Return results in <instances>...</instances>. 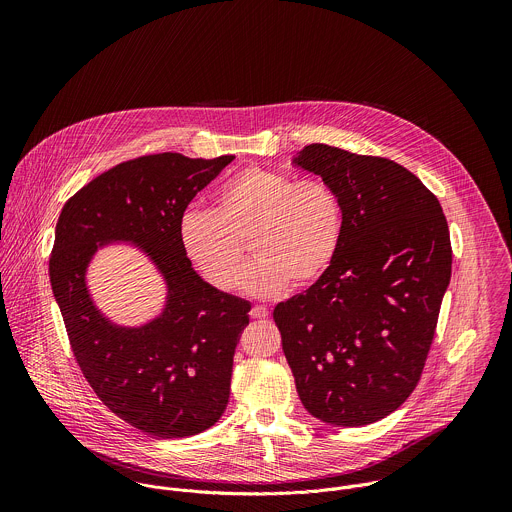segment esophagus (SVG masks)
Segmentation results:
<instances>
[{
	"label": "esophagus",
	"mask_w": 512,
	"mask_h": 512,
	"mask_svg": "<svg viewBox=\"0 0 512 512\" xmlns=\"http://www.w3.org/2000/svg\"><path fill=\"white\" fill-rule=\"evenodd\" d=\"M267 316H269V310L265 306H253L251 308V318L261 320V318H267Z\"/></svg>",
	"instance_id": "esophagus-1"
}]
</instances>
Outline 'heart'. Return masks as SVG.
Instances as JSON below:
<instances>
[{"mask_svg":"<svg viewBox=\"0 0 512 512\" xmlns=\"http://www.w3.org/2000/svg\"><path fill=\"white\" fill-rule=\"evenodd\" d=\"M344 233V206L322 180H300L267 168H247L216 192L214 210L190 208L180 218L188 261L216 289L237 283L245 243L255 261L241 285L251 296L273 298L294 281H318L334 263Z\"/></svg>","mask_w":512,"mask_h":512,"instance_id":"b5f03b06","label":"heart"}]
</instances>
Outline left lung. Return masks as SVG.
<instances>
[{"label": "left lung", "instance_id": "obj_1", "mask_svg": "<svg viewBox=\"0 0 512 512\" xmlns=\"http://www.w3.org/2000/svg\"><path fill=\"white\" fill-rule=\"evenodd\" d=\"M291 162L338 192L344 233L330 269L275 306L283 354L316 419L369 425L421 377L452 277L446 216L393 160L312 143Z\"/></svg>", "mask_w": 512, "mask_h": 512}]
</instances>
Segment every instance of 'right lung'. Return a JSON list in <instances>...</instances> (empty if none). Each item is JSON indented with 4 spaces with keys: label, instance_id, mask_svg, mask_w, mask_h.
Instances as JSON below:
<instances>
[{
    "label": "right lung",
    "instance_id": "add662e5",
    "mask_svg": "<svg viewBox=\"0 0 512 512\" xmlns=\"http://www.w3.org/2000/svg\"><path fill=\"white\" fill-rule=\"evenodd\" d=\"M233 160L164 152L119 164L72 196L56 223L50 285L79 367L115 415L162 440L208 429L229 403L251 304L194 271L178 229L190 200ZM109 244H131L163 277L154 319L125 327L96 306L86 275Z\"/></svg>",
    "mask_w": 512,
    "mask_h": 512
}]
</instances>
